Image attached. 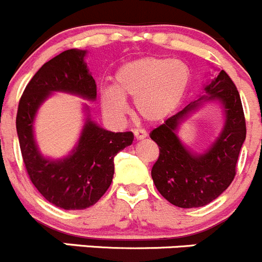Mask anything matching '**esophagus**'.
<instances>
[{"label":"esophagus","instance_id":"34e87169","mask_svg":"<svg viewBox=\"0 0 262 262\" xmlns=\"http://www.w3.org/2000/svg\"><path fill=\"white\" fill-rule=\"evenodd\" d=\"M134 135H135V139H136V140H142V139H145V137L147 136L146 131L141 130V128H137V130H135Z\"/></svg>","mask_w":262,"mask_h":262}]
</instances>
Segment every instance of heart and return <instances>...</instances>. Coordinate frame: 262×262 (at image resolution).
<instances>
[{
	"instance_id": "heart-1",
	"label": "heart",
	"mask_w": 262,
	"mask_h": 262,
	"mask_svg": "<svg viewBox=\"0 0 262 262\" xmlns=\"http://www.w3.org/2000/svg\"><path fill=\"white\" fill-rule=\"evenodd\" d=\"M191 74L181 61L144 57L122 64L115 75V89L100 90L107 115L121 118L127 113L126 99H134L139 117L159 122L169 117L187 93Z\"/></svg>"
}]
</instances>
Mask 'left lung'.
Masks as SVG:
<instances>
[{
	"label": "left lung",
	"mask_w": 262,
	"mask_h": 262,
	"mask_svg": "<svg viewBox=\"0 0 262 262\" xmlns=\"http://www.w3.org/2000/svg\"><path fill=\"white\" fill-rule=\"evenodd\" d=\"M205 95L186 105L150 134L159 146L151 178L160 195L183 209L208 205L222 195L235 176L238 155L246 140L239 93L224 70L204 86ZM218 101L225 113L219 137L204 153L191 152L178 136L179 126L204 102Z\"/></svg>",
	"instance_id": "8db88e82"
}]
</instances>
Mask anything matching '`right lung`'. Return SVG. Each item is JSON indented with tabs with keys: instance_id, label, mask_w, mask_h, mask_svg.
Instances as JSON below:
<instances>
[{
	"instance_id": "add662e5",
	"label": "right lung",
	"mask_w": 262,
	"mask_h": 262,
	"mask_svg": "<svg viewBox=\"0 0 262 262\" xmlns=\"http://www.w3.org/2000/svg\"><path fill=\"white\" fill-rule=\"evenodd\" d=\"M86 51L67 49L43 64L25 88L19 102L16 131L23 160L30 181L47 201L64 210L94 205L111 186L115 157L130 146L132 132L107 131L90 118L84 104L85 123L67 157H44L34 137L38 110L53 93H69L94 102L97 85L85 62Z\"/></svg>"
}]
</instances>
